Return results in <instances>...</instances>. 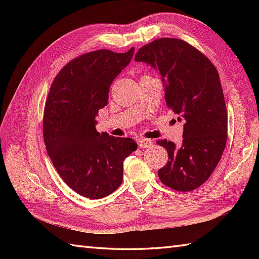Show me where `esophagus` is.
Masks as SVG:
<instances>
[{"mask_svg":"<svg viewBox=\"0 0 259 259\" xmlns=\"http://www.w3.org/2000/svg\"><path fill=\"white\" fill-rule=\"evenodd\" d=\"M138 145H139V147L141 148V149H145V148H150L153 145V142L150 139L141 138V139L138 140Z\"/></svg>","mask_w":259,"mask_h":259,"instance_id":"1","label":"esophagus"}]
</instances>
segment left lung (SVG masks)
<instances>
[{
  "mask_svg": "<svg viewBox=\"0 0 259 259\" xmlns=\"http://www.w3.org/2000/svg\"><path fill=\"white\" fill-rule=\"evenodd\" d=\"M135 60L160 72L167 107L185 122L181 146L157 141L169 157L158 170L159 179L175 190H195L210 177L227 142V109L218 71L205 54L175 37L141 47Z\"/></svg>",
  "mask_w": 259,
  "mask_h": 259,
  "instance_id": "8db88e82",
  "label": "left lung"
}]
</instances>
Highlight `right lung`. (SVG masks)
Listing matches in <instances>:
<instances>
[{
    "instance_id": "obj_1",
    "label": "right lung",
    "mask_w": 259,
    "mask_h": 259,
    "mask_svg": "<svg viewBox=\"0 0 259 259\" xmlns=\"http://www.w3.org/2000/svg\"><path fill=\"white\" fill-rule=\"evenodd\" d=\"M125 53L88 52L71 60L52 82L43 112V139L60 177L79 195L100 199L119 188L123 160L138 145L99 134L96 117L107 106L113 79L128 65Z\"/></svg>"
}]
</instances>
